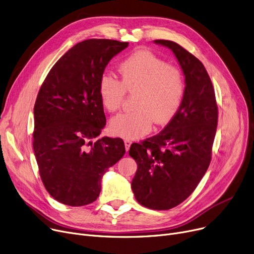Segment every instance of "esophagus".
I'll return each mask as SVG.
<instances>
[{
    "label": "esophagus",
    "mask_w": 254,
    "mask_h": 254,
    "mask_svg": "<svg viewBox=\"0 0 254 254\" xmlns=\"http://www.w3.org/2000/svg\"><path fill=\"white\" fill-rule=\"evenodd\" d=\"M124 142H125V149H126V151H129L132 141H131L130 139H125V140H124Z\"/></svg>",
    "instance_id": "esophagus-1"
}]
</instances>
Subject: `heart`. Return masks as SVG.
<instances>
[{
  "mask_svg": "<svg viewBox=\"0 0 254 254\" xmlns=\"http://www.w3.org/2000/svg\"><path fill=\"white\" fill-rule=\"evenodd\" d=\"M122 80L105 73L99 81V95L108 112L120 110L126 93L137 94L135 112L123 113L111 121L114 134L138 138L149 133L153 123L163 125L174 118L182 103L185 82L182 71L149 51L132 54L120 66Z\"/></svg>",
  "mask_w": 254,
  "mask_h": 254,
  "instance_id": "obj_1",
  "label": "heart"
}]
</instances>
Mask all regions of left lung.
I'll use <instances>...</instances> for the list:
<instances>
[{"label": "left lung", "mask_w": 254, "mask_h": 254, "mask_svg": "<svg viewBox=\"0 0 254 254\" xmlns=\"http://www.w3.org/2000/svg\"><path fill=\"white\" fill-rule=\"evenodd\" d=\"M155 43L173 51L186 87L177 114L160 133L131 144L137 163L131 188L136 200L152 210H170L195 190L212 158L218 122L213 84L199 60L170 40Z\"/></svg>", "instance_id": "obj_1"}]
</instances>
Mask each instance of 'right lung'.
I'll use <instances>...</instances> for the list:
<instances>
[{"instance_id": "obj_1", "label": "right lung", "mask_w": 254, "mask_h": 254, "mask_svg": "<svg viewBox=\"0 0 254 254\" xmlns=\"http://www.w3.org/2000/svg\"><path fill=\"white\" fill-rule=\"evenodd\" d=\"M128 46L83 40L48 72L34 105L33 148L47 192L71 207L97 199L108 167L125 154L122 138L96 139L106 124L99 81L108 62Z\"/></svg>"}]
</instances>
